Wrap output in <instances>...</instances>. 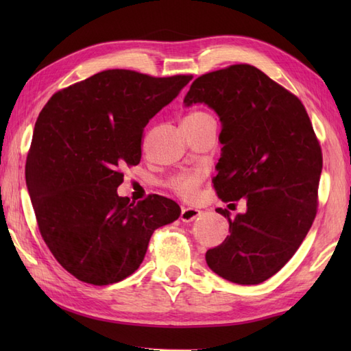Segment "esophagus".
Masks as SVG:
<instances>
[{"label": "esophagus", "instance_id": "1", "mask_svg": "<svg viewBox=\"0 0 351 351\" xmlns=\"http://www.w3.org/2000/svg\"><path fill=\"white\" fill-rule=\"evenodd\" d=\"M199 215H200V210H197V208L185 206V208H182V211H181V220L185 221V223H190L193 220H196Z\"/></svg>", "mask_w": 351, "mask_h": 351}]
</instances>
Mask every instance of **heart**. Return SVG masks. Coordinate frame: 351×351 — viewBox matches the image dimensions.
<instances>
[{
	"label": "heart",
	"instance_id": "1",
	"mask_svg": "<svg viewBox=\"0 0 351 351\" xmlns=\"http://www.w3.org/2000/svg\"><path fill=\"white\" fill-rule=\"evenodd\" d=\"M210 114L204 113V111H193V113H190L185 119H189V121H197V119H202V117H206ZM200 175L199 171H193V173H182L180 176H176L173 181H171V187H173L178 193H181V195H185V196H190L195 193L197 184L200 181Z\"/></svg>",
	"mask_w": 351,
	"mask_h": 351
}]
</instances>
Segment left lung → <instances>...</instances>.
<instances>
[{
  "instance_id": "left-lung-1",
  "label": "left lung",
  "mask_w": 351,
  "mask_h": 351,
  "mask_svg": "<svg viewBox=\"0 0 351 351\" xmlns=\"http://www.w3.org/2000/svg\"><path fill=\"white\" fill-rule=\"evenodd\" d=\"M205 104L221 122L213 184L223 202L245 199L208 267L238 285H258L293 258L317 214L323 155L303 104L250 64L193 81L184 106Z\"/></svg>"
}]
</instances>
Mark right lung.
I'll return each mask as SVG.
<instances>
[{
	"instance_id": "right-lung-1",
	"label": "right lung",
	"mask_w": 351,
	"mask_h": 351,
	"mask_svg": "<svg viewBox=\"0 0 351 351\" xmlns=\"http://www.w3.org/2000/svg\"><path fill=\"white\" fill-rule=\"evenodd\" d=\"M191 75L154 78L110 69L56 93L40 111L25 181L51 253L78 280L121 282L143 263L155 229L178 220L175 200L117 195L123 164L141 158L149 121Z\"/></svg>"
}]
</instances>
